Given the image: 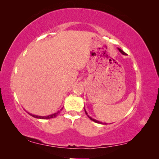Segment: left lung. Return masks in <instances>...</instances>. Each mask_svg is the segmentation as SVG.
Wrapping results in <instances>:
<instances>
[{"instance_id":"obj_1","label":"left lung","mask_w":159,"mask_h":159,"mask_svg":"<svg viewBox=\"0 0 159 159\" xmlns=\"http://www.w3.org/2000/svg\"><path fill=\"white\" fill-rule=\"evenodd\" d=\"M118 50H119V52H120V53H121V54H123V55H127V54H126L125 52H123V51L121 50V49H120V48H118ZM85 109V114H86V115H87L88 116V118H90V120H93V121H94V122H95V123H100V124H107V123H102V122H100V121H99V120H96V119H94V118H91L90 116L89 115H88V113H87V111H86V110H85V109Z\"/></svg>"}]
</instances>
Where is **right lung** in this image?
<instances>
[{
	"label": "right lung",
	"mask_w": 159,
	"mask_h": 159,
	"mask_svg": "<svg viewBox=\"0 0 159 159\" xmlns=\"http://www.w3.org/2000/svg\"><path fill=\"white\" fill-rule=\"evenodd\" d=\"M63 107L61 108L60 110H59L58 111H57L56 113H54L52 114H50V115H48V116H37V115H34V114H30V113L28 112V114L29 115H31V116H33L34 118H40V119H50V118H55L56 116H57L58 114H60V111L62 110Z\"/></svg>",
	"instance_id": "obj_1"
}]
</instances>
